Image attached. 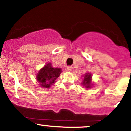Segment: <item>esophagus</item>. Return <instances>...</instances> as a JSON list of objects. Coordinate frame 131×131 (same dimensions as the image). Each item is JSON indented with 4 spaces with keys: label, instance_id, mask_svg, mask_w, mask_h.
I'll list each match as a JSON object with an SVG mask.
<instances>
[{
    "label": "esophagus",
    "instance_id": "esophagus-1",
    "mask_svg": "<svg viewBox=\"0 0 131 131\" xmlns=\"http://www.w3.org/2000/svg\"><path fill=\"white\" fill-rule=\"evenodd\" d=\"M67 71H68V72H70V71L72 70V67H70V66H68V67H67Z\"/></svg>",
    "mask_w": 131,
    "mask_h": 131
}]
</instances>
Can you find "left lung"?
I'll return each instance as SVG.
<instances>
[{
  "instance_id": "8db88e82",
  "label": "left lung",
  "mask_w": 131,
  "mask_h": 131,
  "mask_svg": "<svg viewBox=\"0 0 131 131\" xmlns=\"http://www.w3.org/2000/svg\"><path fill=\"white\" fill-rule=\"evenodd\" d=\"M84 79L82 80V85L86 88H90L93 86L91 83V78L92 76L90 73H86L83 75Z\"/></svg>"
}]
</instances>
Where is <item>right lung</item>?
I'll return each instance as SVG.
<instances>
[{
  "instance_id": "1",
  "label": "right lung",
  "mask_w": 131,
  "mask_h": 131,
  "mask_svg": "<svg viewBox=\"0 0 131 131\" xmlns=\"http://www.w3.org/2000/svg\"><path fill=\"white\" fill-rule=\"evenodd\" d=\"M61 68H53L52 64L47 63L38 73L36 79L41 87L49 88L61 73Z\"/></svg>"
}]
</instances>
